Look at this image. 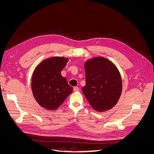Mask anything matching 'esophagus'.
I'll list each match as a JSON object with an SVG mask.
<instances>
[{"label": "esophagus", "instance_id": "esophagus-1", "mask_svg": "<svg viewBox=\"0 0 154 154\" xmlns=\"http://www.w3.org/2000/svg\"><path fill=\"white\" fill-rule=\"evenodd\" d=\"M79 89H80V88H79L78 87H74V88H73L74 91H78Z\"/></svg>", "mask_w": 154, "mask_h": 154}]
</instances>
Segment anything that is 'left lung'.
Masks as SVG:
<instances>
[{
	"mask_svg": "<svg viewBox=\"0 0 154 154\" xmlns=\"http://www.w3.org/2000/svg\"><path fill=\"white\" fill-rule=\"evenodd\" d=\"M86 84L83 94L98 112L112 108L122 94V81L118 69L109 60L97 57L85 63Z\"/></svg>",
	"mask_w": 154,
	"mask_h": 154,
	"instance_id": "left-lung-1",
	"label": "left lung"
}]
</instances>
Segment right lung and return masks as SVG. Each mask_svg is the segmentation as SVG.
Listing matches in <instances>:
<instances>
[{
	"label": "right lung",
	"mask_w": 154,
	"mask_h": 154,
	"mask_svg": "<svg viewBox=\"0 0 154 154\" xmlns=\"http://www.w3.org/2000/svg\"><path fill=\"white\" fill-rule=\"evenodd\" d=\"M68 59L52 57L42 62L35 70L31 81L32 92L38 103L48 110L61 105L72 91L61 71Z\"/></svg>",
	"instance_id": "add662e5"
}]
</instances>
